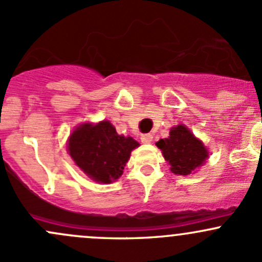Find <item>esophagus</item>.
<instances>
[{"label":"esophagus","mask_w":262,"mask_h":262,"mask_svg":"<svg viewBox=\"0 0 262 262\" xmlns=\"http://www.w3.org/2000/svg\"><path fill=\"white\" fill-rule=\"evenodd\" d=\"M141 141L144 142V144H151V141H152V135H150V134L142 135Z\"/></svg>","instance_id":"34e87169"}]
</instances>
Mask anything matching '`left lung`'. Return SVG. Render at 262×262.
<instances>
[{
  "label": "left lung",
  "instance_id": "8db88e82",
  "mask_svg": "<svg viewBox=\"0 0 262 262\" xmlns=\"http://www.w3.org/2000/svg\"><path fill=\"white\" fill-rule=\"evenodd\" d=\"M156 146L177 175H189L208 159V150L185 125H178L169 132L168 139H160Z\"/></svg>",
  "mask_w": 262,
  "mask_h": 262
}]
</instances>
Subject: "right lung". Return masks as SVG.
<instances>
[{
  "instance_id": "1",
  "label": "right lung",
  "mask_w": 262,
  "mask_h": 262,
  "mask_svg": "<svg viewBox=\"0 0 262 262\" xmlns=\"http://www.w3.org/2000/svg\"><path fill=\"white\" fill-rule=\"evenodd\" d=\"M139 145L132 137L118 135L110 121L85 122L69 136L68 152L92 180L110 184L122 175L131 151Z\"/></svg>"
}]
</instances>
